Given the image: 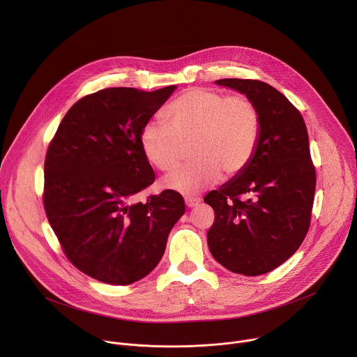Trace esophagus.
Segmentation results:
<instances>
[{
  "instance_id": "obj_1",
  "label": "esophagus",
  "mask_w": 357,
  "mask_h": 357,
  "mask_svg": "<svg viewBox=\"0 0 357 357\" xmlns=\"http://www.w3.org/2000/svg\"><path fill=\"white\" fill-rule=\"evenodd\" d=\"M185 203H186L188 208H195V206H197L199 203H200V199L199 197H186Z\"/></svg>"
}]
</instances>
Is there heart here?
<instances>
[{
	"instance_id": "heart-1",
	"label": "heart",
	"mask_w": 357,
	"mask_h": 357,
	"mask_svg": "<svg viewBox=\"0 0 357 357\" xmlns=\"http://www.w3.org/2000/svg\"><path fill=\"white\" fill-rule=\"evenodd\" d=\"M165 124L149 121L139 132L145 160L158 171L178 167L183 146L192 164L164 179V186L181 195H196L216 183L223 172L241 174L251 162L260 139L257 106L245 96H227L211 89H189L164 109Z\"/></svg>"
}]
</instances>
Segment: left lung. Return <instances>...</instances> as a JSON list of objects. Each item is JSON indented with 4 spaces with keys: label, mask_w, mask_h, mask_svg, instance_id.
<instances>
[{
    "label": "left lung",
    "mask_w": 357,
    "mask_h": 357,
    "mask_svg": "<svg viewBox=\"0 0 357 357\" xmlns=\"http://www.w3.org/2000/svg\"><path fill=\"white\" fill-rule=\"evenodd\" d=\"M257 106L261 130L251 162L205 196L216 219L208 231L212 256L225 268L261 275L287 261L308 233L317 185L307 126L273 86L220 79Z\"/></svg>",
    "instance_id": "1"
}]
</instances>
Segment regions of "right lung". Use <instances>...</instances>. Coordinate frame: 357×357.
Masks as SVG:
<instances>
[{
    "label": "right lung",
    "instance_id": "obj_1",
    "mask_svg": "<svg viewBox=\"0 0 357 357\" xmlns=\"http://www.w3.org/2000/svg\"><path fill=\"white\" fill-rule=\"evenodd\" d=\"M176 86L112 87L80 98L63 117L45 158L43 205L69 261L89 277L132 284L157 267L185 213L174 190L135 202L155 181L141 128Z\"/></svg>",
    "mask_w": 357,
    "mask_h": 357
}]
</instances>
